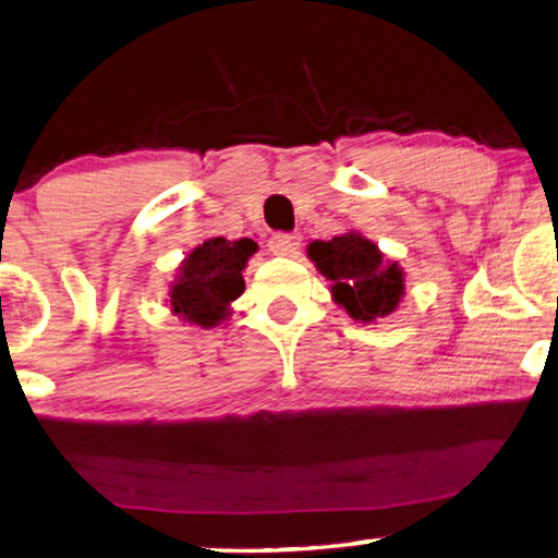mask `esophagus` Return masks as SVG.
<instances>
[{
	"label": "esophagus",
	"instance_id": "34e87169",
	"mask_svg": "<svg viewBox=\"0 0 558 558\" xmlns=\"http://www.w3.org/2000/svg\"><path fill=\"white\" fill-rule=\"evenodd\" d=\"M270 251L276 253V256H295L300 251V235L298 233H286V231H278L270 235Z\"/></svg>",
	"mask_w": 558,
	"mask_h": 558
}]
</instances>
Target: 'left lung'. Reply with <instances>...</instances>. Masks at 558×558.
Instances as JSON below:
<instances>
[{
  "instance_id": "left-lung-1",
  "label": "left lung",
  "mask_w": 558,
  "mask_h": 558,
  "mask_svg": "<svg viewBox=\"0 0 558 558\" xmlns=\"http://www.w3.org/2000/svg\"><path fill=\"white\" fill-rule=\"evenodd\" d=\"M307 256L317 270L332 280L335 302L354 319L374 323L391 315L403 295V272L384 256L372 241L359 233L335 235L332 241L310 243Z\"/></svg>"
}]
</instances>
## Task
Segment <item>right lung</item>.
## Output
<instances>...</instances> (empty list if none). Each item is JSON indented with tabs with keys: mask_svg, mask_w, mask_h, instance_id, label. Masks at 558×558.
<instances>
[{
	"mask_svg": "<svg viewBox=\"0 0 558 558\" xmlns=\"http://www.w3.org/2000/svg\"><path fill=\"white\" fill-rule=\"evenodd\" d=\"M258 243L251 239H209L189 253L172 286V310L186 323L216 327L229 315V305L245 290L243 268Z\"/></svg>",
	"mask_w": 558,
	"mask_h": 558,
	"instance_id": "add662e5",
	"label": "right lung"
}]
</instances>
